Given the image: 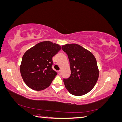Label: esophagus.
Returning a JSON list of instances; mask_svg holds the SVG:
<instances>
[{
  "mask_svg": "<svg viewBox=\"0 0 122 122\" xmlns=\"http://www.w3.org/2000/svg\"><path fill=\"white\" fill-rule=\"evenodd\" d=\"M57 73H58V74L60 75H61V71H58V72H57Z\"/></svg>",
  "mask_w": 122,
  "mask_h": 122,
  "instance_id": "esophagus-1",
  "label": "esophagus"
}]
</instances>
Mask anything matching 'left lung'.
I'll list each match as a JSON object with an SVG mask.
<instances>
[{
  "label": "left lung",
  "instance_id": "left-lung-1",
  "mask_svg": "<svg viewBox=\"0 0 122 122\" xmlns=\"http://www.w3.org/2000/svg\"><path fill=\"white\" fill-rule=\"evenodd\" d=\"M67 54L70 61L71 75L64 78L67 90L72 95L82 96L91 91L99 77L96 59L90 51L76 44L61 46Z\"/></svg>",
  "mask_w": 122,
  "mask_h": 122
}]
</instances>
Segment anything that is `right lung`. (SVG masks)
Returning <instances> with one entry per match:
<instances>
[{
	"label": "right lung",
	"mask_w": 122,
	"mask_h": 122,
	"mask_svg": "<svg viewBox=\"0 0 122 122\" xmlns=\"http://www.w3.org/2000/svg\"><path fill=\"white\" fill-rule=\"evenodd\" d=\"M61 49L58 44L50 41L40 42L24 54L20 73L27 86L35 91L48 87L57 75L53 70L52 57Z\"/></svg>",
	"instance_id": "obj_1"
}]
</instances>
